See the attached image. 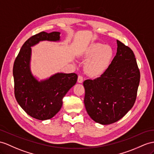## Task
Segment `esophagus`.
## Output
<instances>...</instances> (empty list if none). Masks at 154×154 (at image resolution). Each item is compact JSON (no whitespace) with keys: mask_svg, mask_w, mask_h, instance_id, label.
<instances>
[{"mask_svg":"<svg viewBox=\"0 0 154 154\" xmlns=\"http://www.w3.org/2000/svg\"><path fill=\"white\" fill-rule=\"evenodd\" d=\"M83 80H84L83 77H82V76H78V83H82V82H83Z\"/></svg>","mask_w":154,"mask_h":154,"instance_id":"34e87169","label":"esophagus"}]
</instances>
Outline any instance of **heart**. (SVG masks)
<instances>
[{
    "label": "heart",
    "mask_w": 154,
    "mask_h": 154,
    "mask_svg": "<svg viewBox=\"0 0 154 154\" xmlns=\"http://www.w3.org/2000/svg\"><path fill=\"white\" fill-rule=\"evenodd\" d=\"M83 55L87 59L84 70L89 76L98 78L106 72L114 57V50L110 46L93 42L84 49Z\"/></svg>",
    "instance_id": "1"
}]
</instances>
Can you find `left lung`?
I'll use <instances>...</instances> for the list:
<instances>
[{"label":"left lung","mask_w":154,"mask_h":154,"mask_svg":"<svg viewBox=\"0 0 154 154\" xmlns=\"http://www.w3.org/2000/svg\"><path fill=\"white\" fill-rule=\"evenodd\" d=\"M117 53L100 77L84 82L86 111L95 122L108 125L116 122L135 103L140 71L133 51L117 40Z\"/></svg>","instance_id":"left-lung-1"}]
</instances>
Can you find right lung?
<instances>
[{
    "instance_id": "right-lung-1",
    "label": "right lung",
    "mask_w": 154,
    "mask_h": 154,
    "mask_svg": "<svg viewBox=\"0 0 154 154\" xmlns=\"http://www.w3.org/2000/svg\"><path fill=\"white\" fill-rule=\"evenodd\" d=\"M44 40L59 41L60 32L43 31L29 38L22 46L13 67L17 102L28 115L39 120L51 119L57 113L63 97L78 79L75 73H57L41 81L33 76L30 67L31 47Z\"/></svg>"
}]
</instances>
